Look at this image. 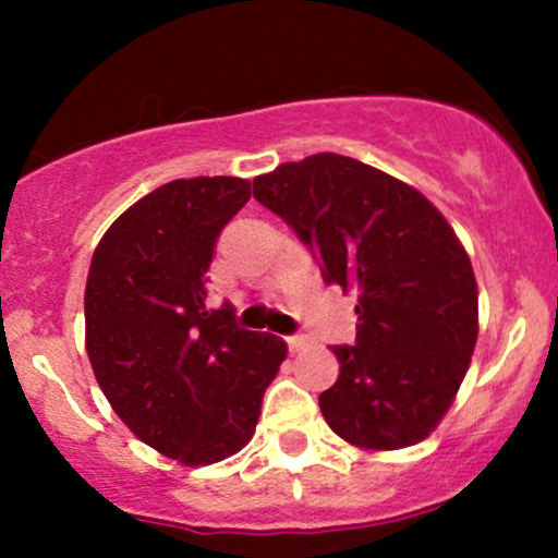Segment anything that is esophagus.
I'll list each match as a JSON object with an SVG mask.
<instances>
[{"instance_id": "1", "label": "esophagus", "mask_w": 558, "mask_h": 558, "mask_svg": "<svg viewBox=\"0 0 558 558\" xmlns=\"http://www.w3.org/2000/svg\"><path fill=\"white\" fill-rule=\"evenodd\" d=\"M286 343H288V351H291V354H296V351H304L306 345H310V338H306V336H288Z\"/></svg>"}]
</instances>
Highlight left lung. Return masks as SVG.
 <instances>
[{"instance_id":"8db88e82","label":"left lung","mask_w":558,"mask_h":558,"mask_svg":"<svg viewBox=\"0 0 558 558\" xmlns=\"http://www.w3.org/2000/svg\"><path fill=\"white\" fill-rule=\"evenodd\" d=\"M254 198L317 259L325 283L360 293L356 345H332L323 417L349 444L427 438L462 386L477 341V283L444 215L412 185L343 155L254 178Z\"/></svg>"}]
</instances>
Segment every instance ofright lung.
Segmentation results:
<instances>
[{
  "label": "right lung",
  "instance_id": "right-lung-1",
  "mask_svg": "<svg viewBox=\"0 0 558 558\" xmlns=\"http://www.w3.org/2000/svg\"><path fill=\"white\" fill-rule=\"evenodd\" d=\"M252 196L241 178L159 185L96 246L86 283V351L114 414L189 466L241 451L288 345L207 306L222 228Z\"/></svg>",
  "mask_w": 558,
  "mask_h": 558
}]
</instances>
